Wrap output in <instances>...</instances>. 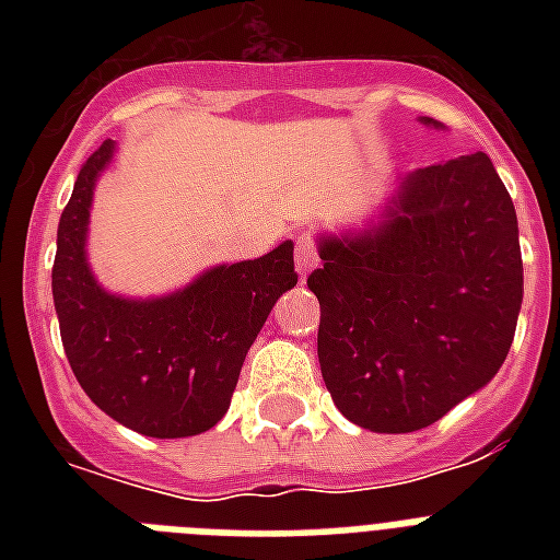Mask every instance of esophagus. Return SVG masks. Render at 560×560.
<instances>
[{"label":"esophagus","mask_w":560,"mask_h":560,"mask_svg":"<svg viewBox=\"0 0 560 560\" xmlns=\"http://www.w3.org/2000/svg\"><path fill=\"white\" fill-rule=\"evenodd\" d=\"M316 264H319V249H316V241L311 235H302L296 241V270L302 276L314 270Z\"/></svg>","instance_id":"1"}]
</instances>
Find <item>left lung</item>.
<instances>
[{
  "label": "left lung",
  "mask_w": 560,
  "mask_h": 560,
  "mask_svg": "<svg viewBox=\"0 0 560 560\" xmlns=\"http://www.w3.org/2000/svg\"><path fill=\"white\" fill-rule=\"evenodd\" d=\"M319 258L307 288L323 381L363 430L430 427L503 366L523 261L514 202L482 151L407 174L377 226L323 237Z\"/></svg>",
  "instance_id": "8db88e82"
}]
</instances>
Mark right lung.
Returning a JSON list of instances; mask_svg holds the SVG:
<instances>
[{"label":"right lung","instance_id":"add662e5","mask_svg":"<svg viewBox=\"0 0 560 560\" xmlns=\"http://www.w3.org/2000/svg\"><path fill=\"white\" fill-rule=\"evenodd\" d=\"M116 153L107 139L74 179L57 226L51 293L81 389L118 424L153 439L206 433L226 416L249 346L276 299L299 281L293 244L220 264L160 299L101 288L86 261L92 191Z\"/></svg>","mask_w":560,"mask_h":560}]
</instances>
